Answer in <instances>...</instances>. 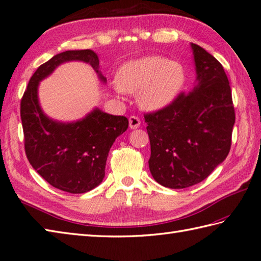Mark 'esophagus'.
Returning <instances> with one entry per match:
<instances>
[{
    "mask_svg": "<svg viewBox=\"0 0 261 261\" xmlns=\"http://www.w3.org/2000/svg\"><path fill=\"white\" fill-rule=\"evenodd\" d=\"M129 125L131 129H137L140 126V119L138 116L132 115L129 117Z\"/></svg>",
    "mask_w": 261,
    "mask_h": 261,
    "instance_id": "34e87169",
    "label": "esophagus"
}]
</instances>
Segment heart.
Masks as SVG:
<instances>
[{
    "label": "heart",
    "mask_w": 261,
    "mask_h": 261,
    "mask_svg": "<svg viewBox=\"0 0 261 261\" xmlns=\"http://www.w3.org/2000/svg\"><path fill=\"white\" fill-rule=\"evenodd\" d=\"M186 81L183 65L164 56L151 55L131 60L117 71L116 94H137L144 110L160 111L172 104Z\"/></svg>",
    "instance_id": "obj_1"
}]
</instances>
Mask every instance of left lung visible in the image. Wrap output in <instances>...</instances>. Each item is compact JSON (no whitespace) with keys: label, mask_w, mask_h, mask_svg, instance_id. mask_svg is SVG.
Returning <instances> with one entry per match:
<instances>
[{"label":"left lung","mask_w":261,"mask_h":261,"mask_svg":"<svg viewBox=\"0 0 261 261\" xmlns=\"http://www.w3.org/2000/svg\"><path fill=\"white\" fill-rule=\"evenodd\" d=\"M196 84L172 104L145 114L150 140L149 170L163 187L185 189L201 182L227 157L236 113L222 64L191 43Z\"/></svg>","instance_id":"left-lung-1"}]
</instances>
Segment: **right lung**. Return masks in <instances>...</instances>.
<instances>
[{"instance_id": "obj_1", "label": "right lung", "mask_w": 261, "mask_h": 261, "mask_svg": "<svg viewBox=\"0 0 261 261\" xmlns=\"http://www.w3.org/2000/svg\"><path fill=\"white\" fill-rule=\"evenodd\" d=\"M69 61L89 63L99 79L106 83L94 50H65L36 70L22 96L20 115L25 155L35 171L56 189L85 193L103 181L109 151L116 138L127 129L129 121L125 116L107 114L99 109L68 123L44 114L38 100L39 81Z\"/></svg>"}]
</instances>
